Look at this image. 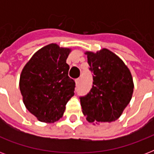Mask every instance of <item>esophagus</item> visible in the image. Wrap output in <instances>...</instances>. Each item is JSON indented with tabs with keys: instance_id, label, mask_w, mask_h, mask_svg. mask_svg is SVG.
Instances as JSON below:
<instances>
[{
	"instance_id": "34e87169",
	"label": "esophagus",
	"mask_w": 154,
	"mask_h": 154,
	"mask_svg": "<svg viewBox=\"0 0 154 154\" xmlns=\"http://www.w3.org/2000/svg\"><path fill=\"white\" fill-rule=\"evenodd\" d=\"M75 82H76V85L78 86V85H80V82H81V79H80V78H77V79H76Z\"/></svg>"
}]
</instances>
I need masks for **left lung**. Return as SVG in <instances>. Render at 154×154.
I'll list each match as a JSON object with an SVG mask.
<instances>
[{"mask_svg": "<svg viewBox=\"0 0 154 154\" xmlns=\"http://www.w3.org/2000/svg\"><path fill=\"white\" fill-rule=\"evenodd\" d=\"M93 85L79 97L82 112L89 122H112L122 115L134 92L130 71L116 54L106 49L86 52Z\"/></svg>", "mask_w": 154, "mask_h": 154, "instance_id": "1", "label": "left lung"}]
</instances>
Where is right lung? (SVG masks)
I'll return each instance as SVG.
<instances>
[{
    "label": "right lung",
    "instance_id": "1",
    "mask_svg": "<svg viewBox=\"0 0 154 154\" xmlns=\"http://www.w3.org/2000/svg\"><path fill=\"white\" fill-rule=\"evenodd\" d=\"M69 49L50 44L35 53L23 69L20 90L25 107L40 122H53L63 116L74 95L75 82L68 72Z\"/></svg>",
    "mask_w": 154,
    "mask_h": 154
}]
</instances>
